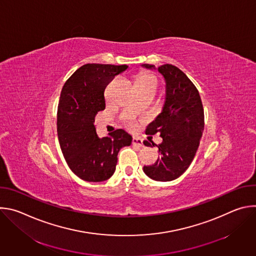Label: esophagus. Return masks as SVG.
<instances>
[{
    "mask_svg": "<svg viewBox=\"0 0 256 256\" xmlns=\"http://www.w3.org/2000/svg\"><path fill=\"white\" fill-rule=\"evenodd\" d=\"M132 144L134 146H138V147H144L142 140L140 138H132Z\"/></svg>",
    "mask_w": 256,
    "mask_h": 256,
    "instance_id": "1",
    "label": "esophagus"
}]
</instances>
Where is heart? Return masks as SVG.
<instances>
[{
    "instance_id": "heart-1",
    "label": "heart",
    "mask_w": 256,
    "mask_h": 256,
    "mask_svg": "<svg viewBox=\"0 0 256 256\" xmlns=\"http://www.w3.org/2000/svg\"><path fill=\"white\" fill-rule=\"evenodd\" d=\"M138 83H147V84H152L154 86L157 87L158 85V80L156 78V76L152 75V74H142L138 77Z\"/></svg>"
}]
</instances>
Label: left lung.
<instances>
[{"mask_svg":"<svg viewBox=\"0 0 256 256\" xmlns=\"http://www.w3.org/2000/svg\"><path fill=\"white\" fill-rule=\"evenodd\" d=\"M147 68L155 66L144 64ZM166 82V97L162 112L152 122L146 134H160L158 146L146 140L144 146H157L160 157L144 172L157 181H171L184 174L198 149L204 128V107L194 84L177 66L165 64L158 68Z\"/></svg>","mask_w":256,"mask_h":256,"instance_id":"1","label":"left lung"}]
</instances>
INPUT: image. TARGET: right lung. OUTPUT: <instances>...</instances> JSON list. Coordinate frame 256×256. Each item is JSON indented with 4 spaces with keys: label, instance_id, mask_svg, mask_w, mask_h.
I'll use <instances>...</instances> for the list:
<instances>
[{
    "label": "right lung",
    "instance_id": "right-lung-1",
    "mask_svg": "<svg viewBox=\"0 0 256 256\" xmlns=\"http://www.w3.org/2000/svg\"><path fill=\"white\" fill-rule=\"evenodd\" d=\"M126 64H86L64 83L58 106V136L70 169L85 181L100 182L110 178L118 154L132 144V136L122 128L99 138L95 116L105 109L104 91Z\"/></svg>",
    "mask_w": 256,
    "mask_h": 256
}]
</instances>
